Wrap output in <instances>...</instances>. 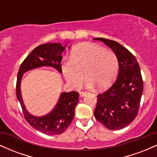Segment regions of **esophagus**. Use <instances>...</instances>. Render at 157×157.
Wrapping results in <instances>:
<instances>
[{
	"instance_id": "obj_1",
	"label": "esophagus",
	"mask_w": 157,
	"mask_h": 157,
	"mask_svg": "<svg viewBox=\"0 0 157 157\" xmlns=\"http://www.w3.org/2000/svg\"><path fill=\"white\" fill-rule=\"evenodd\" d=\"M87 91H80V97H84L87 94Z\"/></svg>"
}]
</instances>
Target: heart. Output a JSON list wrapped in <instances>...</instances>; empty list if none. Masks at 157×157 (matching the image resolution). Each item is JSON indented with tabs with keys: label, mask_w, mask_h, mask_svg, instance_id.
I'll return each mask as SVG.
<instances>
[{
	"label": "heart",
	"mask_w": 157,
	"mask_h": 157,
	"mask_svg": "<svg viewBox=\"0 0 157 157\" xmlns=\"http://www.w3.org/2000/svg\"><path fill=\"white\" fill-rule=\"evenodd\" d=\"M119 61L114 52L99 45L84 43L77 45L70 55V60H64L61 71L66 81L74 87H79L86 78L89 87L97 86L106 89L117 75Z\"/></svg>",
	"instance_id": "b5f03b06"
}]
</instances>
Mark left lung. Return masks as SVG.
<instances>
[{
	"label": "left lung",
	"mask_w": 157,
	"mask_h": 157,
	"mask_svg": "<svg viewBox=\"0 0 157 157\" xmlns=\"http://www.w3.org/2000/svg\"><path fill=\"white\" fill-rule=\"evenodd\" d=\"M102 41L116 54L119 61L117 78L111 88L97 95L95 118L109 130H120L137 116L143 92V80L139 63L132 53L112 40Z\"/></svg>",
	"instance_id": "1"
}]
</instances>
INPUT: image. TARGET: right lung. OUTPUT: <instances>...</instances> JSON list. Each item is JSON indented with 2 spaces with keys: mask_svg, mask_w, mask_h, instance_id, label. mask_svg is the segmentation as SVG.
<instances>
[{
  "mask_svg": "<svg viewBox=\"0 0 157 157\" xmlns=\"http://www.w3.org/2000/svg\"><path fill=\"white\" fill-rule=\"evenodd\" d=\"M65 48L62 44L56 43L40 45L23 61L17 73L16 95L21 103L25 120L36 130L47 135L62 134L71 125L75 117V108L79 102V93L77 91L61 93L57 105L51 112L43 117H35L27 111L23 102L21 92V79L27 71L42 66L53 67L62 73L60 63Z\"/></svg>",
  "mask_w": 157,
  "mask_h": 157,
  "instance_id": "obj_1",
  "label": "right lung"
}]
</instances>
